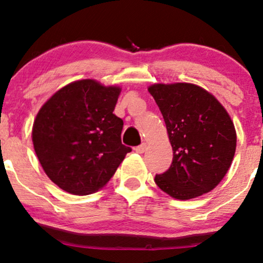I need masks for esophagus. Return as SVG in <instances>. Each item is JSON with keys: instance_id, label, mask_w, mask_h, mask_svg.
<instances>
[{"instance_id": "esophagus-1", "label": "esophagus", "mask_w": 263, "mask_h": 263, "mask_svg": "<svg viewBox=\"0 0 263 263\" xmlns=\"http://www.w3.org/2000/svg\"><path fill=\"white\" fill-rule=\"evenodd\" d=\"M146 149H147V143H141V145H140V146L135 147V152L136 153H140V154L145 153Z\"/></svg>"}]
</instances>
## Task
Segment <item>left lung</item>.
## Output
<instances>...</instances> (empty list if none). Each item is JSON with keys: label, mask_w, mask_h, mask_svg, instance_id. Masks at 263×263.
I'll return each instance as SVG.
<instances>
[{"label": "left lung", "mask_w": 263, "mask_h": 263, "mask_svg": "<svg viewBox=\"0 0 263 263\" xmlns=\"http://www.w3.org/2000/svg\"><path fill=\"white\" fill-rule=\"evenodd\" d=\"M148 92L166 124L174 159L154 182L171 197L189 200L214 189L231 166L237 135L213 95L186 82L154 84Z\"/></svg>", "instance_id": "8db88e82"}]
</instances>
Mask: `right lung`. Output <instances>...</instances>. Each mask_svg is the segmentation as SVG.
Instances as JSON below:
<instances>
[{"mask_svg": "<svg viewBox=\"0 0 263 263\" xmlns=\"http://www.w3.org/2000/svg\"><path fill=\"white\" fill-rule=\"evenodd\" d=\"M121 88L86 79L59 89L41 107L32 141L48 177L64 192L88 195L103 188L130 147L114 114Z\"/></svg>", "mask_w": 263, "mask_h": 263, "instance_id": "obj_1", "label": "right lung"}]
</instances>
